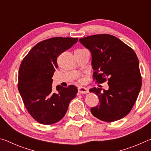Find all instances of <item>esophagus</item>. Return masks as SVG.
<instances>
[{
	"instance_id": "34e87169",
	"label": "esophagus",
	"mask_w": 151,
	"mask_h": 151,
	"mask_svg": "<svg viewBox=\"0 0 151 151\" xmlns=\"http://www.w3.org/2000/svg\"><path fill=\"white\" fill-rule=\"evenodd\" d=\"M78 92L81 94H86L88 93V90L85 87H82V86H81V87L78 88Z\"/></svg>"
}]
</instances>
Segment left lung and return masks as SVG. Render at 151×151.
Returning <instances> with one entry per match:
<instances>
[{
	"label": "left lung",
	"instance_id": "8db88e82",
	"mask_svg": "<svg viewBox=\"0 0 151 151\" xmlns=\"http://www.w3.org/2000/svg\"><path fill=\"white\" fill-rule=\"evenodd\" d=\"M91 51L93 79L108 81V90L92 88L99 104L91 109L96 118L114 122L127 116L133 107L141 88L142 78L137 56L118 38L108 34L88 36L79 39Z\"/></svg>",
	"mask_w": 151,
	"mask_h": 151
}]
</instances>
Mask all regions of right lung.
I'll list each match as a JSON object with an SVG mask.
<instances>
[{"mask_svg": "<svg viewBox=\"0 0 151 151\" xmlns=\"http://www.w3.org/2000/svg\"><path fill=\"white\" fill-rule=\"evenodd\" d=\"M78 38L54 37L40 42L20 64L18 88L25 107L35 121L52 124L62 119L76 95L75 85L57 86L52 91V77L58 68L57 57L77 42Z\"/></svg>", "mask_w": 151, "mask_h": 151, "instance_id": "obj_1", "label": "right lung"}]
</instances>
